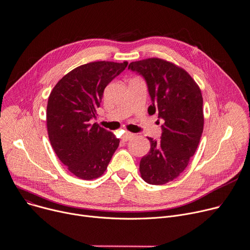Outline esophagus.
I'll use <instances>...</instances> for the list:
<instances>
[{
	"label": "esophagus",
	"instance_id": "obj_1",
	"mask_svg": "<svg viewBox=\"0 0 250 250\" xmlns=\"http://www.w3.org/2000/svg\"><path fill=\"white\" fill-rule=\"evenodd\" d=\"M134 137H135L134 134H131V132H128V131H125V134L123 135V137H122V140L126 142V141H129L130 139H132Z\"/></svg>",
	"mask_w": 250,
	"mask_h": 250
}]
</instances>
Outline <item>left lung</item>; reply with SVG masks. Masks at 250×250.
I'll list each match as a JSON object with an SVG mask.
<instances>
[{
    "mask_svg": "<svg viewBox=\"0 0 250 250\" xmlns=\"http://www.w3.org/2000/svg\"><path fill=\"white\" fill-rule=\"evenodd\" d=\"M128 69L146 80L152 101L147 111H158L163 122L161 141L147 138L151 148L141 160V176L147 184L163 185L186 169L200 142L204 126L201 90L187 71L160 58L131 62Z\"/></svg>",
    "mask_w": 250,
    "mask_h": 250,
    "instance_id": "left-lung-1",
    "label": "left lung"
}]
</instances>
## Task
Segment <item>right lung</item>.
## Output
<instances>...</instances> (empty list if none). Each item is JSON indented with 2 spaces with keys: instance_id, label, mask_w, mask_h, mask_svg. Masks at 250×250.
<instances>
[{
  "instance_id": "1",
  "label": "right lung",
  "mask_w": 250,
  "mask_h": 250,
  "mask_svg": "<svg viewBox=\"0 0 250 250\" xmlns=\"http://www.w3.org/2000/svg\"><path fill=\"white\" fill-rule=\"evenodd\" d=\"M127 62L97 61L81 65L63 76L48 98L47 130L55 154L76 177L92 180L106 170L120 140L91 125L104 88Z\"/></svg>"
}]
</instances>
